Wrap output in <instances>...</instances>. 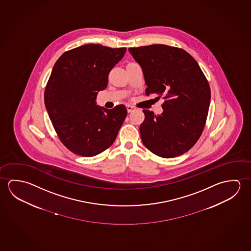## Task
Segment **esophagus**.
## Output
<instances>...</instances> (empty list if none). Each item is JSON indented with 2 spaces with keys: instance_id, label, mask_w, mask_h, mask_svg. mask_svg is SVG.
<instances>
[{
  "instance_id": "esophagus-1",
  "label": "esophagus",
  "mask_w": 251,
  "mask_h": 251,
  "mask_svg": "<svg viewBox=\"0 0 251 251\" xmlns=\"http://www.w3.org/2000/svg\"><path fill=\"white\" fill-rule=\"evenodd\" d=\"M136 110V107L130 106V105H127V111L128 113H131V112L135 111Z\"/></svg>"
}]
</instances>
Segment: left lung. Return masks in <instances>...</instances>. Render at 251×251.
<instances>
[{
    "instance_id": "obj_1",
    "label": "left lung",
    "mask_w": 251,
    "mask_h": 251,
    "mask_svg": "<svg viewBox=\"0 0 251 251\" xmlns=\"http://www.w3.org/2000/svg\"><path fill=\"white\" fill-rule=\"evenodd\" d=\"M143 69L146 95L163 96V113L143 110V144L156 156H180L197 143L208 114L211 91L205 75L185 50L152 45L129 48Z\"/></svg>"
}]
</instances>
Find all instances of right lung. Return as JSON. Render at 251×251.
Segmentation results:
<instances>
[{"instance_id":"obj_1","label":"right lung","mask_w":251,"mask_h":251,"mask_svg":"<svg viewBox=\"0 0 251 251\" xmlns=\"http://www.w3.org/2000/svg\"><path fill=\"white\" fill-rule=\"evenodd\" d=\"M126 50L89 44L66 51L54 65L45 104L62 144L77 155L96 156L109 148L124 124V105L107 109L96 105V97Z\"/></svg>"}]
</instances>
